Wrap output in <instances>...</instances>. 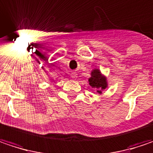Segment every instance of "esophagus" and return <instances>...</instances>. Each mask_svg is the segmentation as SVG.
Segmentation results:
<instances>
[{"instance_id": "esophagus-1", "label": "esophagus", "mask_w": 153, "mask_h": 153, "mask_svg": "<svg viewBox=\"0 0 153 153\" xmlns=\"http://www.w3.org/2000/svg\"><path fill=\"white\" fill-rule=\"evenodd\" d=\"M71 76H72V78H75V77H76V73L73 72L72 74H71Z\"/></svg>"}]
</instances>
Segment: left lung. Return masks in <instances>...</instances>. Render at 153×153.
I'll use <instances>...</instances> for the list:
<instances>
[{
	"label": "left lung",
	"mask_w": 153,
	"mask_h": 153,
	"mask_svg": "<svg viewBox=\"0 0 153 153\" xmlns=\"http://www.w3.org/2000/svg\"><path fill=\"white\" fill-rule=\"evenodd\" d=\"M91 76L88 78V84L91 88H95L96 93L102 94L104 89L108 88L107 77L103 76L99 69H94L91 73Z\"/></svg>",
	"instance_id": "left-lung-1"
}]
</instances>
